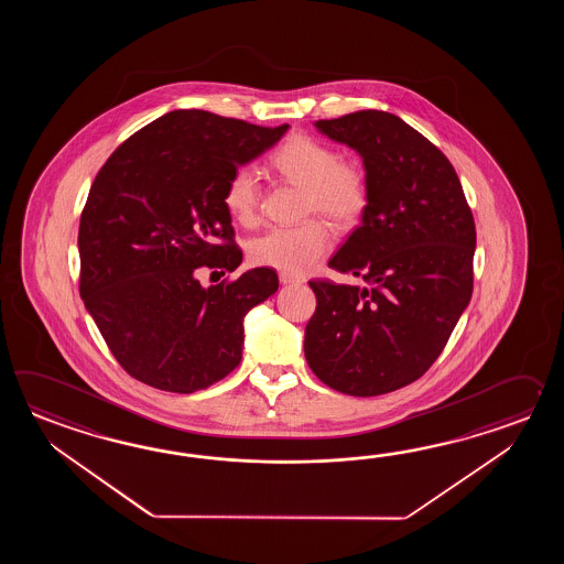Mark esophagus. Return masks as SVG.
Wrapping results in <instances>:
<instances>
[{
    "label": "esophagus",
    "instance_id": "esophagus-1",
    "mask_svg": "<svg viewBox=\"0 0 564 564\" xmlns=\"http://www.w3.org/2000/svg\"><path fill=\"white\" fill-rule=\"evenodd\" d=\"M280 284H284V286H288V284H300L302 280L296 276H292V274H286V272H280Z\"/></svg>",
    "mask_w": 564,
    "mask_h": 564
}]
</instances>
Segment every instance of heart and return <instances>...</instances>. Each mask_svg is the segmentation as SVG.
<instances>
[{"label":"heart","instance_id":"1","mask_svg":"<svg viewBox=\"0 0 564 564\" xmlns=\"http://www.w3.org/2000/svg\"><path fill=\"white\" fill-rule=\"evenodd\" d=\"M270 167L282 180L304 189L302 216H321L340 228H350L369 207L371 183L365 167L340 159L330 144L311 134L288 137L270 155ZM262 187L252 167H238L224 189V205L238 224L250 226L260 214ZM333 236L321 219H308L292 228H272L253 238L248 256L256 265L286 274H302L318 264L330 250Z\"/></svg>","mask_w":564,"mask_h":564}]
</instances>
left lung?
<instances>
[{"mask_svg":"<svg viewBox=\"0 0 564 564\" xmlns=\"http://www.w3.org/2000/svg\"><path fill=\"white\" fill-rule=\"evenodd\" d=\"M314 127L362 156L371 199L328 262L365 286L308 282L304 355L330 389L383 395L432 367L468 306L476 224L449 159L395 115L359 110Z\"/></svg>","mask_w":564,"mask_h":564,"instance_id":"1","label":"left lung"}]
</instances>
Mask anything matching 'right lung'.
<instances>
[{
	"instance_id": "1",
	"label": "right lung",
	"mask_w": 564,
	"mask_h": 564,
	"mask_svg": "<svg viewBox=\"0 0 564 564\" xmlns=\"http://www.w3.org/2000/svg\"><path fill=\"white\" fill-rule=\"evenodd\" d=\"M286 131L173 110L98 171L78 229L80 296L137 381L193 393L240 365L243 316L276 292L278 274L256 268L204 288L197 272L240 265L226 183Z\"/></svg>"
}]
</instances>
